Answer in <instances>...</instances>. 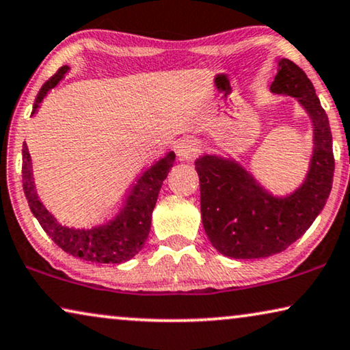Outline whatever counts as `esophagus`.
<instances>
[{
    "label": "esophagus",
    "instance_id": "esophagus-1",
    "mask_svg": "<svg viewBox=\"0 0 350 350\" xmlns=\"http://www.w3.org/2000/svg\"><path fill=\"white\" fill-rule=\"evenodd\" d=\"M200 151L199 140L194 137H183L176 144V153L181 161H189L197 158Z\"/></svg>",
    "mask_w": 350,
    "mask_h": 350
}]
</instances>
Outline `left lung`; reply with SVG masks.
<instances>
[{
  "mask_svg": "<svg viewBox=\"0 0 350 350\" xmlns=\"http://www.w3.org/2000/svg\"><path fill=\"white\" fill-rule=\"evenodd\" d=\"M270 91L295 98L311 121L312 153L300 186L276 196L235 158L204 153L196 159L205 234L216 251L232 259H262L284 251L310 229L332 191V131L311 80L281 58Z\"/></svg>",
  "mask_w": 350,
  "mask_h": 350,
  "instance_id": "1",
  "label": "left lung"
}]
</instances>
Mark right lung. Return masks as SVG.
<instances>
[{
    "label": "right lung",
    "instance_id": "add662e5",
    "mask_svg": "<svg viewBox=\"0 0 350 350\" xmlns=\"http://www.w3.org/2000/svg\"><path fill=\"white\" fill-rule=\"evenodd\" d=\"M69 70V66H62L58 72L42 85L34 99L33 112H38L39 104L52 88L57 87L59 80ZM23 191L28 199L29 210L39 224L52 240L63 251L74 257L94 263H121L137 254L144 247L150 234L151 215H153L156 200L163 181L167 178L175 161V153L169 151L164 158L156 161L142 174L134 186L131 187L123 206L120 211L104 224L94 227H69L59 222L47 206L39 199L33 176L31 156L28 146L23 144Z\"/></svg>",
    "mask_w": 350,
    "mask_h": 350
}]
</instances>
